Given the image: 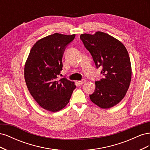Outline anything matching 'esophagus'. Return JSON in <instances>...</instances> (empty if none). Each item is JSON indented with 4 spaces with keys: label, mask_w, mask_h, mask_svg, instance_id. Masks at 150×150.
Listing matches in <instances>:
<instances>
[{
    "label": "esophagus",
    "mask_w": 150,
    "mask_h": 150,
    "mask_svg": "<svg viewBox=\"0 0 150 150\" xmlns=\"http://www.w3.org/2000/svg\"><path fill=\"white\" fill-rule=\"evenodd\" d=\"M86 80L85 79H82L81 81H78V83H79V84H84L85 82H86Z\"/></svg>",
    "instance_id": "obj_1"
}]
</instances>
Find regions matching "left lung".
Masks as SVG:
<instances>
[{"label": "left lung", "mask_w": 150, "mask_h": 150, "mask_svg": "<svg viewBox=\"0 0 150 150\" xmlns=\"http://www.w3.org/2000/svg\"><path fill=\"white\" fill-rule=\"evenodd\" d=\"M91 54L97 68L103 67L104 78L95 82L96 88L89 95L91 101L103 109L118 104L126 94L131 82V66L129 54L121 42L103 32L80 35Z\"/></svg>", "instance_id": "obj_1"}]
</instances>
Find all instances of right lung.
<instances>
[{
  "instance_id": "obj_1",
  "label": "right lung",
  "mask_w": 150,
  "mask_h": 150,
  "mask_svg": "<svg viewBox=\"0 0 150 150\" xmlns=\"http://www.w3.org/2000/svg\"><path fill=\"white\" fill-rule=\"evenodd\" d=\"M75 34L55 33L38 40L30 49L24 67V78L32 96L39 106L57 112L68 103L76 85L66 78L59 80L62 59Z\"/></svg>"
}]
</instances>
